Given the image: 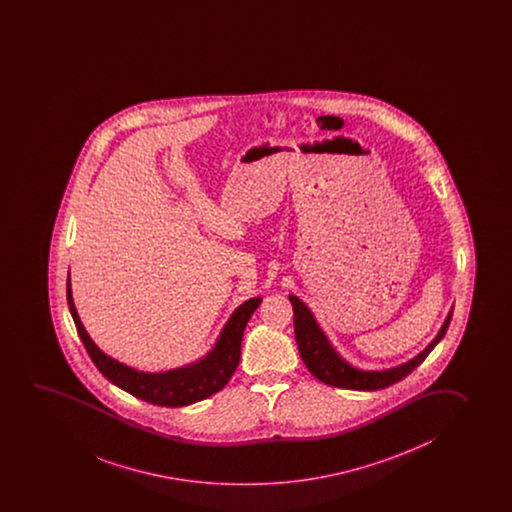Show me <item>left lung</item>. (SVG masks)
<instances>
[{
  "instance_id": "obj_1",
  "label": "left lung",
  "mask_w": 512,
  "mask_h": 512,
  "mask_svg": "<svg viewBox=\"0 0 512 512\" xmlns=\"http://www.w3.org/2000/svg\"><path fill=\"white\" fill-rule=\"evenodd\" d=\"M289 299L292 303V310H294V333H296L297 349H299L306 368L327 386L352 389V391L384 389V387L400 382L407 377L408 373H412L428 357L431 350L437 347L438 341L444 338L445 331L451 324L452 308H454L452 306L447 313L444 324L440 327L437 336L431 340L430 345L423 352L412 357L410 361L387 368V370H361L354 364H350L345 357H341L338 350L334 349L333 343L322 331L312 310L299 297L290 294Z\"/></svg>"
}]
</instances>
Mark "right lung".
<instances>
[{
    "label": "right lung",
    "instance_id": "obj_1",
    "mask_svg": "<svg viewBox=\"0 0 512 512\" xmlns=\"http://www.w3.org/2000/svg\"><path fill=\"white\" fill-rule=\"evenodd\" d=\"M67 299L77 333L100 373L126 393L134 394L135 398H141L160 407H186L197 401L206 400L227 386L239 364L241 340L246 324L262 303V297H252L241 306H237L225 322L215 347L209 350L206 356L181 368L149 373L119 363L114 357L107 356L104 350L98 349L97 343L91 340L88 331L82 326L79 313L75 310L70 273L67 278Z\"/></svg>",
    "mask_w": 512,
    "mask_h": 512
}]
</instances>
